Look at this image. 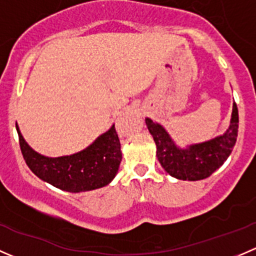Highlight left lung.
Instances as JSON below:
<instances>
[{
    "label": "left lung",
    "mask_w": 256,
    "mask_h": 256,
    "mask_svg": "<svg viewBox=\"0 0 256 256\" xmlns=\"http://www.w3.org/2000/svg\"><path fill=\"white\" fill-rule=\"evenodd\" d=\"M150 134L157 147V158L164 171L183 180H200L210 176L230 154L236 142L239 115L236 104H233L230 126L224 135L203 144H192L187 148H178L168 134L151 118H146Z\"/></svg>",
    "instance_id": "obj_1"
}]
</instances>
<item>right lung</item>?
Wrapping results in <instances>:
<instances>
[{"label":"right lung","mask_w":256,"mask_h":256,"mask_svg":"<svg viewBox=\"0 0 256 256\" xmlns=\"http://www.w3.org/2000/svg\"><path fill=\"white\" fill-rule=\"evenodd\" d=\"M23 158L30 171L46 182L68 192L104 187L115 177L121 162V144L115 126L89 147L70 156L50 158L30 148L16 126Z\"/></svg>","instance_id":"right-lung-1"}]
</instances>
